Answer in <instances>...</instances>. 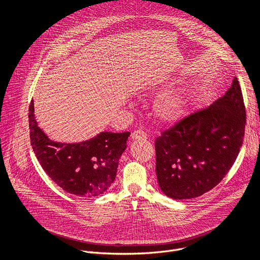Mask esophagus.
<instances>
[{
	"label": "esophagus",
	"mask_w": 260,
	"mask_h": 260,
	"mask_svg": "<svg viewBox=\"0 0 260 260\" xmlns=\"http://www.w3.org/2000/svg\"><path fill=\"white\" fill-rule=\"evenodd\" d=\"M132 140H146V133L141 131V129H137L135 132H133L132 136H131Z\"/></svg>",
	"instance_id": "esophagus-1"
}]
</instances>
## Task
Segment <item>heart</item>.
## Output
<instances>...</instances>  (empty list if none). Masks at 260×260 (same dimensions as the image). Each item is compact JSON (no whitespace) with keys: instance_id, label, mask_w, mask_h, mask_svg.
<instances>
[{"instance_id":"heart-1","label":"heart","mask_w":260,"mask_h":260,"mask_svg":"<svg viewBox=\"0 0 260 260\" xmlns=\"http://www.w3.org/2000/svg\"><path fill=\"white\" fill-rule=\"evenodd\" d=\"M187 111V98L181 91L162 94L154 105V115L164 124H175L182 120Z\"/></svg>"}]
</instances>
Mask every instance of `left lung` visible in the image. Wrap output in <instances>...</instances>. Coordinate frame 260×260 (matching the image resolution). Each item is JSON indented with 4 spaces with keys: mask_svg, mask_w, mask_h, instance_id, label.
Segmentation results:
<instances>
[{
    "mask_svg": "<svg viewBox=\"0 0 260 260\" xmlns=\"http://www.w3.org/2000/svg\"><path fill=\"white\" fill-rule=\"evenodd\" d=\"M245 124L243 94L235 77L224 95L155 140L161 191L174 200H187L214 188L238 157Z\"/></svg>",
    "mask_w": 260,
    "mask_h": 260,
    "instance_id": "8db88e82",
    "label": "left lung"
}]
</instances>
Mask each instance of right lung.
Wrapping results in <instances>:
<instances>
[{"label":"right lung","mask_w":260,"mask_h":260,"mask_svg":"<svg viewBox=\"0 0 260 260\" xmlns=\"http://www.w3.org/2000/svg\"><path fill=\"white\" fill-rule=\"evenodd\" d=\"M28 111L30 144L46 174L72 194L93 198L106 192L115 180L131 133L102 132L79 143L54 142L38 126L34 101Z\"/></svg>","instance_id":"add662e5"}]
</instances>
